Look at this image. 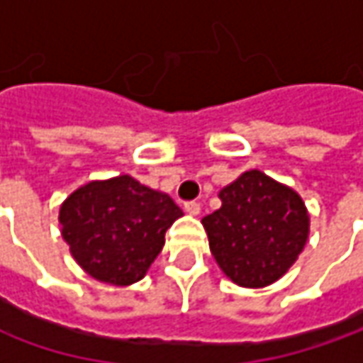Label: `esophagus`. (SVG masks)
Returning <instances> with one entry per match:
<instances>
[{
  "instance_id": "1",
  "label": "esophagus",
  "mask_w": 363,
  "mask_h": 363,
  "mask_svg": "<svg viewBox=\"0 0 363 363\" xmlns=\"http://www.w3.org/2000/svg\"><path fill=\"white\" fill-rule=\"evenodd\" d=\"M184 208H186V212H188L189 216H198V214H200V210H202V206H200L198 202H186Z\"/></svg>"
}]
</instances>
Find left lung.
Wrapping results in <instances>:
<instances>
[{"label": "left lung", "mask_w": 363, "mask_h": 363, "mask_svg": "<svg viewBox=\"0 0 363 363\" xmlns=\"http://www.w3.org/2000/svg\"><path fill=\"white\" fill-rule=\"evenodd\" d=\"M218 196L222 208L202 220L218 267L246 289L279 281L309 238V214L299 194L250 169Z\"/></svg>", "instance_id": "1"}]
</instances>
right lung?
I'll use <instances>...</instances> for the list:
<instances>
[{
  "mask_svg": "<svg viewBox=\"0 0 363 363\" xmlns=\"http://www.w3.org/2000/svg\"><path fill=\"white\" fill-rule=\"evenodd\" d=\"M179 216L167 194L119 175L72 191L58 220L72 257L92 279L127 286L145 277Z\"/></svg>",
  "mask_w": 363,
  "mask_h": 363,
  "instance_id": "add662e5",
  "label": "right lung"
}]
</instances>
